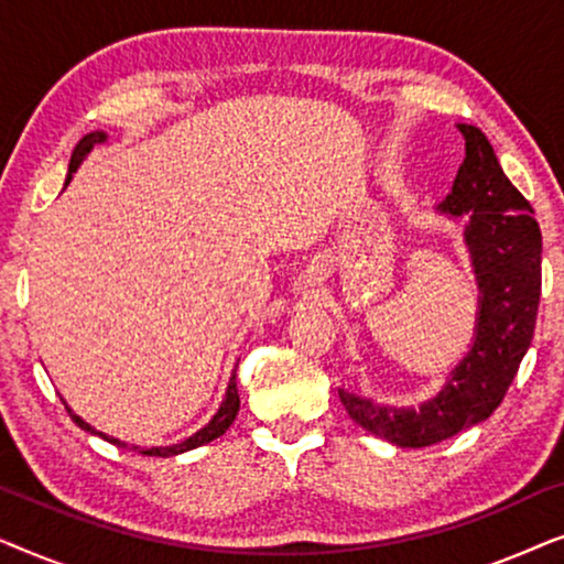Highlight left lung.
<instances>
[{
  "instance_id": "left-lung-1",
  "label": "left lung",
  "mask_w": 564,
  "mask_h": 564,
  "mask_svg": "<svg viewBox=\"0 0 564 564\" xmlns=\"http://www.w3.org/2000/svg\"><path fill=\"white\" fill-rule=\"evenodd\" d=\"M465 161L438 215L465 220L477 282L475 334L436 395L421 405H388L338 388L346 413L384 442L421 449L473 429L503 400L534 338L542 295V230L534 210L500 169L480 128L457 122Z\"/></svg>"
}]
</instances>
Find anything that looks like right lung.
Segmentation results:
<instances>
[{"label":"right lung","instance_id":"1","mask_svg":"<svg viewBox=\"0 0 564 564\" xmlns=\"http://www.w3.org/2000/svg\"><path fill=\"white\" fill-rule=\"evenodd\" d=\"M105 141H107L105 130H91V133H87V135L82 138L79 143H76V149H74V153H72V161H68L66 184L74 180V172L82 166V161L89 156L91 149H95L97 143H105ZM66 184H64V187H66ZM64 405H66V400H64ZM238 408H241V398H238L236 369H234V372H230V380H228V388H226V395H223L220 408H218V411H215L213 419L207 421L203 429L195 431V434L187 436V438H184V442H180V444H172V446H151V449H145V446L141 449V446H135V444H126V442H120V438L107 436V434H102V431H97L95 426H89V423L84 421L82 415H76L68 405H66V411H68V415H72V421L76 423V426L84 429V431H87V434H91V436H102L105 442H110V444H115V446H122V449H128V446H130V449L138 452V454H145V457H174V454H184V452H189V449H197V446L210 444L213 438H218V436L226 434V431L230 429V423L236 421Z\"/></svg>","mask_w":564,"mask_h":564}]
</instances>
